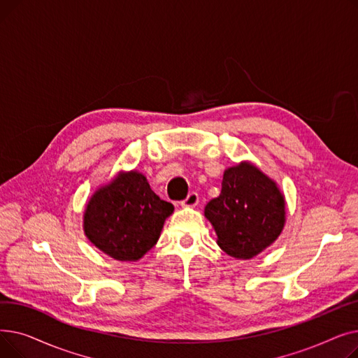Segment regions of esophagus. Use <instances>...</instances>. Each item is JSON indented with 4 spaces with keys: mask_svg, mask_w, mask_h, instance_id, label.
<instances>
[{
    "mask_svg": "<svg viewBox=\"0 0 358 358\" xmlns=\"http://www.w3.org/2000/svg\"><path fill=\"white\" fill-rule=\"evenodd\" d=\"M197 203H199V194L196 192H192L181 201V206L182 208H194V206H197Z\"/></svg>",
    "mask_w": 358,
    "mask_h": 358,
    "instance_id": "1",
    "label": "esophagus"
}]
</instances>
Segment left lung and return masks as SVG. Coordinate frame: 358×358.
<instances>
[{"mask_svg": "<svg viewBox=\"0 0 358 358\" xmlns=\"http://www.w3.org/2000/svg\"><path fill=\"white\" fill-rule=\"evenodd\" d=\"M285 209L277 184L251 162H241L223 173L220 194L206 204L204 216L224 252L248 259L278 238L286 222Z\"/></svg>", "mask_w": 358, "mask_h": 358, "instance_id": "left-lung-1", "label": "left lung"}]
</instances>
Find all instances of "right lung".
<instances>
[{
  "mask_svg": "<svg viewBox=\"0 0 358 358\" xmlns=\"http://www.w3.org/2000/svg\"><path fill=\"white\" fill-rule=\"evenodd\" d=\"M174 206L150 190L138 171L122 173L90 199L84 213L87 238L119 261H138L152 248Z\"/></svg>",
  "mask_w": 358,
  "mask_h": 358,
  "instance_id": "obj_1",
  "label": "right lung"
}]
</instances>
